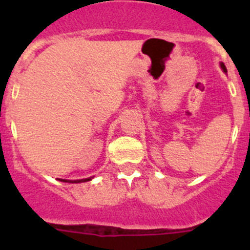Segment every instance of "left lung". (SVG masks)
Returning a JSON list of instances; mask_svg holds the SVG:
<instances>
[{
  "label": "left lung",
  "mask_w": 250,
  "mask_h": 250,
  "mask_svg": "<svg viewBox=\"0 0 250 250\" xmlns=\"http://www.w3.org/2000/svg\"><path fill=\"white\" fill-rule=\"evenodd\" d=\"M220 66H222V68H223V70H224V71H227V67H225L224 63H222V65H220Z\"/></svg>",
  "instance_id": "obj_1"
}]
</instances>
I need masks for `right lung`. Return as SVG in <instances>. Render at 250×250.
Here are the masks:
<instances>
[{"label":"right lung","instance_id":"right-lung-1","mask_svg":"<svg viewBox=\"0 0 250 250\" xmlns=\"http://www.w3.org/2000/svg\"><path fill=\"white\" fill-rule=\"evenodd\" d=\"M61 182H70V183H83V182H89L91 180V178H86V179H80V180H65V179H60Z\"/></svg>","mask_w":250,"mask_h":250}]
</instances>
